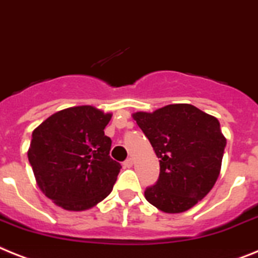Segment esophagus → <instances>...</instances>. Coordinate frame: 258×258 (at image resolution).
<instances>
[{
	"label": "esophagus",
	"instance_id": "esophagus-1",
	"mask_svg": "<svg viewBox=\"0 0 258 258\" xmlns=\"http://www.w3.org/2000/svg\"><path fill=\"white\" fill-rule=\"evenodd\" d=\"M133 164H134L133 159H127L124 162H123V166H124V168H131Z\"/></svg>",
	"mask_w": 258,
	"mask_h": 258
}]
</instances>
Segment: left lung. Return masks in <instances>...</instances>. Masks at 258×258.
Returning <instances> with one entry per match:
<instances>
[{"label": "left lung", "instance_id": "8db88e82", "mask_svg": "<svg viewBox=\"0 0 258 258\" xmlns=\"http://www.w3.org/2000/svg\"><path fill=\"white\" fill-rule=\"evenodd\" d=\"M133 116L160 159L159 179L147 187L146 199L168 214L191 209L219 177L227 144L219 120L187 103Z\"/></svg>", "mask_w": 258, "mask_h": 258}]
</instances>
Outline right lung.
I'll return each mask as SVG.
<instances>
[{
	"label": "right lung",
	"instance_id": "add662e5",
	"mask_svg": "<svg viewBox=\"0 0 258 258\" xmlns=\"http://www.w3.org/2000/svg\"><path fill=\"white\" fill-rule=\"evenodd\" d=\"M111 114L93 106L55 112L32 133L29 161L45 197L69 211L96 206L109 196L120 170L110 157L105 127Z\"/></svg>",
	"mask_w": 258,
	"mask_h": 258
}]
</instances>
